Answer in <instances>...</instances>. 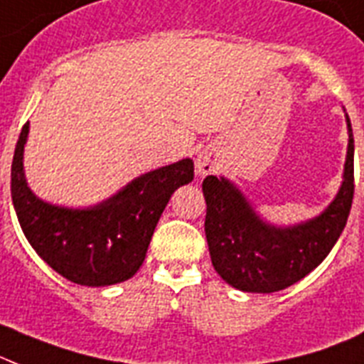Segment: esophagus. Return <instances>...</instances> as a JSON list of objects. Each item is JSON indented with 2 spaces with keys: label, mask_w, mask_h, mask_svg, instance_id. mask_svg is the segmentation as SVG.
Wrapping results in <instances>:
<instances>
[{
  "label": "esophagus",
  "mask_w": 364,
  "mask_h": 364,
  "mask_svg": "<svg viewBox=\"0 0 364 364\" xmlns=\"http://www.w3.org/2000/svg\"><path fill=\"white\" fill-rule=\"evenodd\" d=\"M196 168H198V172H200L201 176H207V173L215 172L216 155L213 154V151H209V149L201 151V154L198 155V159H196Z\"/></svg>",
  "instance_id": "1"
}]
</instances>
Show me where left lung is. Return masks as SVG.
Returning a JSON list of instances; mask_svg holds the SVG:
<instances>
[{
	"label": "left lung",
	"mask_w": 364,
	"mask_h": 364,
	"mask_svg": "<svg viewBox=\"0 0 364 364\" xmlns=\"http://www.w3.org/2000/svg\"><path fill=\"white\" fill-rule=\"evenodd\" d=\"M348 120L344 181L331 205L294 228L264 224L228 179L207 176L205 237L213 267L229 285L244 292H277L318 267L335 246L353 201V133Z\"/></svg>",
	"instance_id": "obj_1"
}]
</instances>
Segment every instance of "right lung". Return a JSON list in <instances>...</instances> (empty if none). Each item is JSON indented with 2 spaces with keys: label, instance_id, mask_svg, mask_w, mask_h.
I'll list each match as a JSON object with an SVG mask.
<instances>
[{
  "label": "right lung",
  "instance_id": "right-lung-1",
  "mask_svg": "<svg viewBox=\"0 0 364 364\" xmlns=\"http://www.w3.org/2000/svg\"><path fill=\"white\" fill-rule=\"evenodd\" d=\"M21 127L11 168V194L26 239L55 272L87 287L122 283L136 274L173 191L194 179V163L183 159L136 177L124 191L90 209H66L38 200L23 177Z\"/></svg>",
  "mask_w": 364,
  "mask_h": 364
}]
</instances>
